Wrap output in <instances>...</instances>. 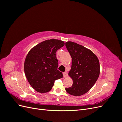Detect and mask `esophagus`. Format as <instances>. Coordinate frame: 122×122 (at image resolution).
I'll use <instances>...</instances> for the list:
<instances>
[{
	"instance_id": "obj_1",
	"label": "esophagus",
	"mask_w": 122,
	"mask_h": 122,
	"mask_svg": "<svg viewBox=\"0 0 122 122\" xmlns=\"http://www.w3.org/2000/svg\"><path fill=\"white\" fill-rule=\"evenodd\" d=\"M63 75L64 77H66L67 76V73L66 72H63Z\"/></svg>"
}]
</instances>
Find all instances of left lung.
I'll use <instances>...</instances> for the list:
<instances>
[{
	"mask_svg": "<svg viewBox=\"0 0 122 122\" xmlns=\"http://www.w3.org/2000/svg\"><path fill=\"white\" fill-rule=\"evenodd\" d=\"M65 44L72 58L69 75L73 81L72 86L66 87V91L70 95L79 96L87 93L97 80L99 61L92 51L82 45L70 41Z\"/></svg>",
	"mask_w": 122,
	"mask_h": 122,
	"instance_id": "obj_1",
	"label": "left lung"
}]
</instances>
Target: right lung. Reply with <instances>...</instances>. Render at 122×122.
I'll return each mask as SVG.
<instances>
[{
  "instance_id": "add662e5",
  "label": "right lung",
  "mask_w": 122,
  "mask_h": 122,
  "mask_svg": "<svg viewBox=\"0 0 122 122\" xmlns=\"http://www.w3.org/2000/svg\"><path fill=\"white\" fill-rule=\"evenodd\" d=\"M62 41L47 40L38 44L29 51L24 62L26 77L31 87L41 93L49 92L56 80L62 78L57 70L56 52L63 47Z\"/></svg>"
}]
</instances>
